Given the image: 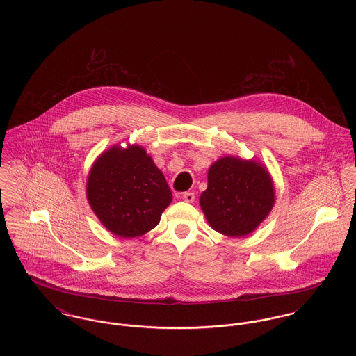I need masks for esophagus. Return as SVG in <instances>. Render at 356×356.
I'll list each match as a JSON object with an SVG mask.
<instances>
[{
	"label": "esophagus",
	"instance_id": "34e87169",
	"mask_svg": "<svg viewBox=\"0 0 356 356\" xmlns=\"http://www.w3.org/2000/svg\"><path fill=\"white\" fill-rule=\"evenodd\" d=\"M183 200L186 203H193L195 202V193L193 192H186L183 195Z\"/></svg>",
	"mask_w": 356,
	"mask_h": 356
}]
</instances>
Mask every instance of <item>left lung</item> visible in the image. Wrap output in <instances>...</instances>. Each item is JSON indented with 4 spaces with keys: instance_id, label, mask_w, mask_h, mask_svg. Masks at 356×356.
I'll return each mask as SVG.
<instances>
[{
    "instance_id": "1",
    "label": "left lung",
    "mask_w": 356,
    "mask_h": 356,
    "mask_svg": "<svg viewBox=\"0 0 356 356\" xmlns=\"http://www.w3.org/2000/svg\"><path fill=\"white\" fill-rule=\"evenodd\" d=\"M273 204V181L263 164L227 156L209 167L200 207L215 231L247 236L270 215Z\"/></svg>"
}]
</instances>
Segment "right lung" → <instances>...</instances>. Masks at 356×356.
I'll return each instance as SVG.
<instances>
[{"label": "right lung", "mask_w": 356, "mask_h": 356, "mask_svg": "<svg viewBox=\"0 0 356 356\" xmlns=\"http://www.w3.org/2000/svg\"><path fill=\"white\" fill-rule=\"evenodd\" d=\"M86 199L108 231L132 238L159 224L172 192L143 147L115 145L102 152L89 170Z\"/></svg>", "instance_id": "add662e5"}]
</instances>
